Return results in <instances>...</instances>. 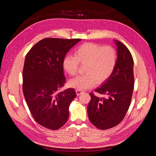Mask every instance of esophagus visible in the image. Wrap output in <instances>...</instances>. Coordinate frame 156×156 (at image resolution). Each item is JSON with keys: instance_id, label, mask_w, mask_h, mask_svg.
<instances>
[{"instance_id": "1", "label": "esophagus", "mask_w": 156, "mask_h": 156, "mask_svg": "<svg viewBox=\"0 0 156 156\" xmlns=\"http://www.w3.org/2000/svg\"><path fill=\"white\" fill-rule=\"evenodd\" d=\"M75 91H76V94H77V96L81 95L82 93H83V91L80 90H75Z\"/></svg>"}]
</instances>
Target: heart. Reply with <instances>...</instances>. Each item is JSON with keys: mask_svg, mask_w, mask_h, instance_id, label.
<instances>
[{"mask_svg": "<svg viewBox=\"0 0 156 156\" xmlns=\"http://www.w3.org/2000/svg\"><path fill=\"white\" fill-rule=\"evenodd\" d=\"M74 56H66L63 67L69 75H77L79 63L84 67V74L69 82V85L77 90H86L101 84L109 77L117 62V53L111 46L94 43L81 45L74 52Z\"/></svg>", "mask_w": 156, "mask_h": 156, "instance_id": "obj_1", "label": "heart"}]
</instances>
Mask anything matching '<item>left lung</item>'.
Returning a JSON list of instances; mask_svg holds the SVG:
<instances>
[{"label":"left lung","instance_id":"8db88e82","mask_svg":"<svg viewBox=\"0 0 156 156\" xmlns=\"http://www.w3.org/2000/svg\"><path fill=\"white\" fill-rule=\"evenodd\" d=\"M117 62L111 76L95 92L106 98L90 93L87 107L88 119L98 129H107L122 121L130 106L134 88L133 59L129 49L119 40H114Z\"/></svg>","mask_w":156,"mask_h":156}]
</instances>
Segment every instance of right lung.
Listing matches in <instances>:
<instances>
[{"mask_svg":"<svg viewBox=\"0 0 156 156\" xmlns=\"http://www.w3.org/2000/svg\"><path fill=\"white\" fill-rule=\"evenodd\" d=\"M81 39L45 38L26 55L23 70V91L37 123L56 130L69 117V107L76 97L73 88L58 92L66 83L63 60Z\"/></svg>","mask_w":156,"mask_h":156,"instance_id":"1","label":"right lung"}]
</instances>
